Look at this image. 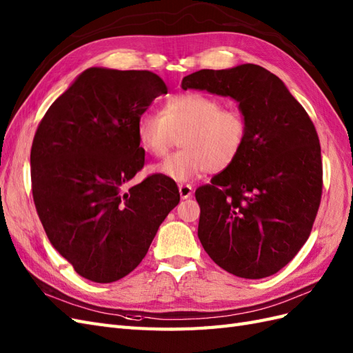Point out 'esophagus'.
Masks as SVG:
<instances>
[{
  "mask_svg": "<svg viewBox=\"0 0 353 353\" xmlns=\"http://www.w3.org/2000/svg\"><path fill=\"white\" fill-rule=\"evenodd\" d=\"M192 186L190 185H180L179 186V194H180V198L182 199H188V198H190L192 196Z\"/></svg>",
  "mask_w": 353,
  "mask_h": 353,
  "instance_id": "34e87169",
  "label": "esophagus"
}]
</instances>
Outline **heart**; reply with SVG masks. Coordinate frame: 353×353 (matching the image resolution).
Here are the masks:
<instances>
[{
	"label": "heart",
	"instance_id": "heart-1",
	"mask_svg": "<svg viewBox=\"0 0 353 353\" xmlns=\"http://www.w3.org/2000/svg\"><path fill=\"white\" fill-rule=\"evenodd\" d=\"M247 132L239 110L221 108L217 99L199 93L170 96L159 117L145 114L136 124L140 148L155 158L165 157L180 140V152L152 167L154 173L179 183L207 170L217 173L232 165L244 148Z\"/></svg>",
	"mask_w": 353,
	"mask_h": 353
}]
</instances>
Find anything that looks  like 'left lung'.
Instances as JSON below:
<instances>
[{"label":"left lung","mask_w":353,"mask_h":353,"mask_svg":"<svg viewBox=\"0 0 353 353\" xmlns=\"http://www.w3.org/2000/svg\"><path fill=\"white\" fill-rule=\"evenodd\" d=\"M182 88L234 99L248 125L234 164L196 189L201 244L229 274L274 275L303 247L318 213L322 161L314 123L259 65L201 69L182 79Z\"/></svg>","instance_id":"1"}]
</instances>
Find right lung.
Instances as JSON below:
<instances>
[{
  "mask_svg": "<svg viewBox=\"0 0 353 353\" xmlns=\"http://www.w3.org/2000/svg\"><path fill=\"white\" fill-rule=\"evenodd\" d=\"M167 85L150 70L88 68L48 108L32 142V195L52 245L93 283H114L146 256L180 201L161 174L125 190L143 168L137 119Z\"/></svg>",
  "mask_w": 353,
  "mask_h": 353,
  "instance_id": "1",
  "label": "right lung"
}]
</instances>
